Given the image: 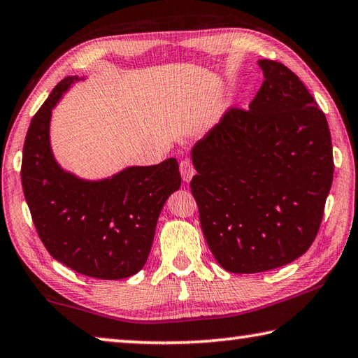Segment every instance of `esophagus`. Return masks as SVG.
Listing matches in <instances>:
<instances>
[{"label":"esophagus","instance_id":"obj_1","mask_svg":"<svg viewBox=\"0 0 358 358\" xmlns=\"http://www.w3.org/2000/svg\"><path fill=\"white\" fill-rule=\"evenodd\" d=\"M180 172H181V178L185 181H191L194 173H196V169H194L192 162L189 159H185L180 162Z\"/></svg>","mask_w":358,"mask_h":358}]
</instances>
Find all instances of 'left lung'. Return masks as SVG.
Here are the masks:
<instances>
[{
  "mask_svg": "<svg viewBox=\"0 0 358 358\" xmlns=\"http://www.w3.org/2000/svg\"><path fill=\"white\" fill-rule=\"evenodd\" d=\"M250 110L230 108L191 150L203 237L230 273H260L305 254L333 180L329 123L286 66L259 59Z\"/></svg>",
  "mask_w": 358,
  "mask_h": 358,
  "instance_id": "obj_1",
  "label": "left lung"
}]
</instances>
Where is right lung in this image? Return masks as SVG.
<instances>
[{
  "instance_id": "add662e5",
  "label": "right lung",
  "mask_w": 358,
  "mask_h": 358,
  "mask_svg": "<svg viewBox=\"0 0 358 358\" xmlns=\"http://www.w3.org/2000/svg\"><path fill=\"white\" fill-rule=\"evenodd\" d=\"M63 78L34 115L22 159V186L39 238L53 259L98 280H123L143 268L157 217L181 185L173 157L83 180L58 164L50 145L52 110L71 85Z\"/></svg>"
}]
</instances>
